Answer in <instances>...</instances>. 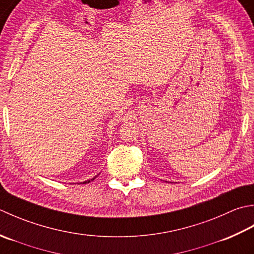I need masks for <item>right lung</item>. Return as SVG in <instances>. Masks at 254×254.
Returning <instances> with one entry per match:
<instances>
[{
  "label": "right lung",
  "instance_id": "add662e5",
  "mask_svg": "<svg viewBox=\"0 0 254 254\" xmlns=\"http://www.w3.org/2000/svg\"><path fill=\"white\" fill-rule=\"evenodd\" d=\"M96 178V177H95ZM95 178H93L92 180H87V181H85V182H83V184H86V183H90L91 182V181H93V180H94Z\"/></svg>",
  "mask_w": 254,
  "mask_h": 254
}]
</instances>
